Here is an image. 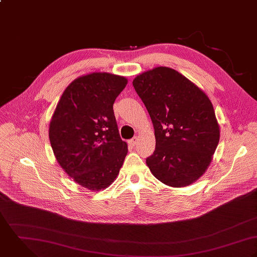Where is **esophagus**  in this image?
Wrapping results in <instances>:
<instances>
[{
  "mask_svg": "<svg viewBox=\"0 0 257 257\" xmlns=\"http://www.w3.org/2000/svg\"><path fill=\"white\" fill-rule=\"evenodd\" d=\"M137 141H138V138L137 137H134V138H132L131 140H129V145L130 146H135L136 144H137Z\"/></svg>",
  "mask_w": 257,
  "mask_h": 257,
  "instance_id": "obj_1",
  "label": "esophagus"
}]
</instances>
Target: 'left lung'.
<instances>
[{"label": "left lung", "instance_id": "1", "mask_svg": "<svg viewBox=\"0 0 257 257\" xmlns=\"http://www.w3.org/2000/svg\"><path fill=\"white\" fill-rule=\"evenodd\" d=\"M133 86L145 104L156 148L146 160L163 184L183 188L205 174L219 141V125L205 92L177 70L158 66L137 75Z\"/></svg>", "mask_w": 257, "mask_h": 257}]
</instances>
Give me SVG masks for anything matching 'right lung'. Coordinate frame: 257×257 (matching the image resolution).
I'll return each instance as SVG.
<instances>
[{
  "mask_svg": "<svg viewBox=\"0 0 257 257\" xmlns=\"http://www.w3.org/2000/svg\"><path fill=\"white\" fill-rule=\"evenodd\" d=\"M127 82L108 72L81 75L65 88L53 112L49 129L53 154L63 171L87 190L108 188L128 153L113 111Z\"/></svg>",
  "mask_w": 257,
  "mask_h": 257,
  "instance_id": "add662e5",
  "label": "right lung"
}]
</instances>
